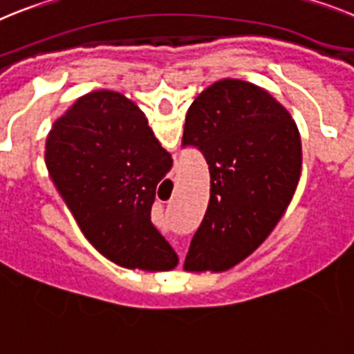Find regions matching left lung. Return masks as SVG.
Returning a JSON list of instances; mask_svg holds the SVG:
<instances>
[{"instance_id":"obj_1","label":"left lung","mask_w":354,"mask_h":354,"mask_svg":"<svg viewBox=\"0 0 354 354\" xmlns=\"http://www.w3.org/2000/svg\"><path fill=\"white\" fill-rule=\"evenodd\" d=\"M183 143L204 153L211 175L209 204L184 268L229 270L267 240L294 198L301 134L263 87L222 78L189 105Z\"/></svg>"}]
</instances>
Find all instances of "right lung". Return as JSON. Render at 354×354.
Segmentation results:
<instances>
[{"mask_svg":"<svg viewBox=\"0 0 354 354\" xmlns=\"http://www.w3.org/2000/svg\"><path fill=\"white\" fill-rule=\"evenodd\" d=\"M44 162L100 254L131 270L177 267L175 250L150 220L171 156L132 100L107 89L80 96L51 127Z\"/></svg>","mask_w":354,"mask_h":354,"instance_id":"add662e5","label":"right lung"}]
</instances>
